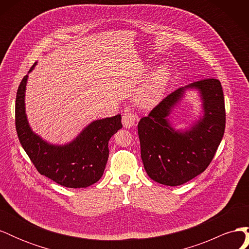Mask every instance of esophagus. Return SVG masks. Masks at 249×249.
I'll return each instance as SVG.
<instances>
[{
    "label": "esophagus",
    "instance_id": "1",
    "mask_svg": "<svg viewBox=\"0 0 249 249\" xmlns=\"http://www.w3.org/2000/svg\"><path fill=\"white\" fill-rule=\"evenodd\" d=\"M138 116L132 112H126L123 116V124L126 129L135 127L138 124Z\"/></svg>",
    "mask_w": 249,
    "mask_h": 249
}]
</instances>
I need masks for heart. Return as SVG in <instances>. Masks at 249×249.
Wrapping results in <instances>:
<instances>
[{
    "instance_id": "1",
    "label": "heart",
    "mask_w": 249,
    "mask_h": 249,
    "mask_svg": "<svg viewBox=\"0 0 249 249\" xmlns=\"http://www.w3.org/2000/svg\"><path fill=\"white\" fill-rule=\"evenodd\" d=\"M170 73L169 66L163 64L150 74L137 94V103L141 107H152L159 103L167 88Z\"/></svg>"
}]
</instances>
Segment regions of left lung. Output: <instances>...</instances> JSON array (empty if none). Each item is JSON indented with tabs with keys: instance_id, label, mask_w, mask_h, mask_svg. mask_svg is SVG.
Here are the masks:
<instances>
[{
	"instance_id": "left-lung-1",
	"label": "left lung",
	"mask_w": 249,
	"mask_h": 249,
	"mask_svg": "<svg viewBox=\"0 0 249 249\" xmlns=\"http://www.w3.org/2000/svg\"><path fill=\"white\" fill-rule=\"evenodd\" d=\"M188 89L199 92L203 114L187 129L176 130L169 115ZM224 127V97L219 80L206 79L177 89L138 124L141 159L148 177L172 187L197 177L214 158Z\"/></svg>"
}]
</instances>
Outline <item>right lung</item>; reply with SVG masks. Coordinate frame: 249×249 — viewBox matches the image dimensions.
Listing matches in <instances>:
<instances>
[{
  "label": "right lung",
  "instance_id": "right-lung-1",
  "mask_svg": "<svg viewBox=\"0 0 249 249\" xmlns=\"http://www.w3.org/2000/svg\"><path fill=\"white\" fill-rule=\"evenodd\" d=\"M27 81L28 74L18 89L16 126L20 144L36 169L67 188H86L96 183L108 161L109 140L123 126L122 115L93 120L71 142L52 144L34 133L29 124L25 106Z\"/></svg>",
  "mask_w": 249,
  "mask_h": 249
}]
</instances>
